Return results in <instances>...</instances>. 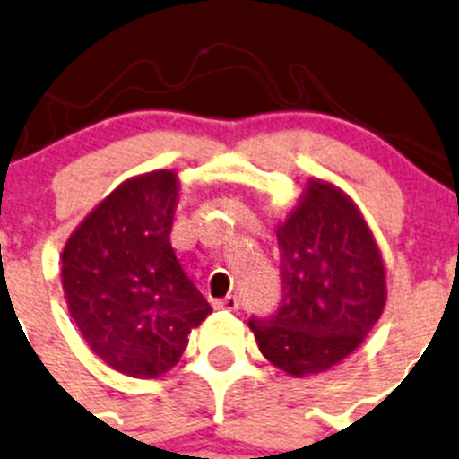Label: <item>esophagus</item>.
Masks as SVG:
<instances>
[{
    "label": "esophagus",
    "instance_id": "esophagus-1",
    "mask_svg": "<svg viewBox=\"0 0 459 459\" xmlns=\"http://www.w3.org/2000/svg\"><path fill=\"white\" fill-rule=\"evenodd\" d=\"M215 307H217V310H230V312H233V310H238V307H239V299L233 297V294H229V297L215 301Z\"/></svg>",
    "mask_w": 459,
    "mask_h": 459
}]
</instances>
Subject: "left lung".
Segmentation results:
<instances>
[{
    "instance_id": "1",
    "label": "left lung",
    "mask_w": 459,
    "mask_h": 459,
    "mask_svg": "<svg viewBox=\"0 0 459 459\" xmlns=\"http://www.w3.org/2000/svg\"><path fill=\"white\" fill-rule=\"evenodd\" d=\"M283 299L268 321H248L277 369L306 378L359 350L387 303V270L368 220L334 182L307 178L277 224Z\"/></svg>"
}]
</instances>
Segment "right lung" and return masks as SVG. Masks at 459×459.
<instances>
[{"mask_svg":"<svg viewBox=\"0 0 459 459\" xmlns=\"http://www.w3.org/2000/svg\"><path fill=\"white\" fill-rule=\"evenodd\" d=\"M180 200L173 169L120 182L72 230L61 253L67 310L90 350L132 378H158L180 360L211 306L171 248Z\"/></svg>","mask_w":459,"mask_h":459,"instance_id":"right-lung-1","label":"right lung"}]
</instances>
